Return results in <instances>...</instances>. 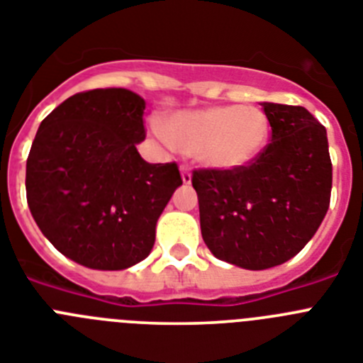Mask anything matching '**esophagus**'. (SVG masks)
Masks as SVG:
<instances>
[{
  "label": "esophagus",
  "instance_id": "obj_1",
  "mask_svg": "<svg viewBox=\"0 0 363 363\" xmlns=\"http://www.w3.org/2000/svg\"><path fill=\"white\" fill-rule=\"evenodd\" d=\"M182 179H184L185 185L191 184V179H192L191 169H189V167H185V165H182Z\"/></svg>",
  "mask_w": 363,
  "mask_h": 363
}]
</instances>
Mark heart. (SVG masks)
<instances>
[{"label": "heart", "mask_w": 363, "mask_h": 363, "mask_svg": "<svg viewBox=\"0 0 363 363\" xmlns=\"http://www.w3.org/2000/svg\"><path fill=\"white\" fill-rule=\"evenodd\" d=\"M154 134L184 152L194 154L214 171H238L265 149L271 123L256 105H214L200 111L176 112L165 127L152 123Z\"/></svg>", "instance_id": "1"}]
</instances>
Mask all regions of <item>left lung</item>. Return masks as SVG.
I'll use <instances>...</instances> for the list:
<instances>
[{"label": "left lung", "instance_id": "left-lung-1", "mask_svg": "<svg viewBox=\"0 0 363 363\" xmlns=\"http://www.w3.org/2000/svg\"><path fill=\"white\" fill-rule=\"evenodd\" d=\"M262 107L271 143L255 162L192 172L205 245L251 271L285 264L306 247L325 218L333 185L325 127L303 107Z\"/></svg>", "mask_w": 363, "mask_h": 363}]
</instances>
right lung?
Listing matches in <instances>:
<instances>
[{
  "instance_id": "right-lung-1",
  "label": "right lung",
  "mask_w": 363,
  "mask_h": 363,
  "mask_svg": "<svg viewBox=\"0 0 363 363\" xmlns=\"http://www.w3.org/2000/svg\"><path fill=\"white\" fill-rule=\"evenodd\" d=\"M145 101L127 89L70 96L41 121L27 158V201L45 238L76 264L121 271L152 251L156 221L184 184L147 163Z\"/></svg>"
}]
</instances>
